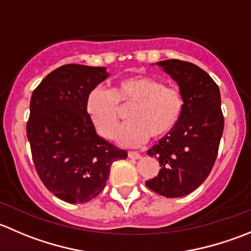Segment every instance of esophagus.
I'll use <instances>...</instances> for the list:
<instances>
[{"mask_svg": "<svg viewBox=\"0 0 251 251\" xmlns=\"http://www.w3.org/2000/svg\"><path fill=\"white\" fill-rule=\"evenodd\" d=\"M128 158L138 160V159H141V154L138 151H128Z\"/></svg>", "mask_w": 251, "mask_h": 251, "instance_id": "1", "label": "esophagus"}]
</instances>
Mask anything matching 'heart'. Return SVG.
Segmentation results:
<instances>
[{
  "label": "heart",
  "mask_w": 251,
  "mask_h": 251,
  "mask_svg": "<svg viewBox=\"0 0 251 251\" xmlns=\"http://www.w3.org/2000/svg\"><path fill=\"white\" fill-rule=\"evenodd\" d=\"M131 107L128 124L119 130L121 146L140 147L151 138L164 137L176 127L184 108V98L176 87L148 75H133L119 81L111 91L95 88L86 100V111L98 135L113 140L118 128L119 108Z\"/></svg>",
  "instance_id": "b5f03b06"
}]
</instances>
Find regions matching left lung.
<instances>
[{
	"instance_id": "1",
	"label": "left lung",
	"mask_w": 251,
	"mask_h": 251,
	"mask_svg": "<svg viewBox=\"0 0 251 251\" xmlns=\"http://www.w3.org/2000/svg\"><path fill=\"white\" fill-rule=\"evenodd\" d=\"M158 65L178 83L184 108L176 127L147 151L161 169L146 186L177 198L198 188L214 166L225 126L221 95L216 82L196 64L168 59Z\"/></svg>"
}]
</instances>
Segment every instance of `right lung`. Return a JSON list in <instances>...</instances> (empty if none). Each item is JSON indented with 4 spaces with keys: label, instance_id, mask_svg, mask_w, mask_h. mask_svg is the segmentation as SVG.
Returning a JSON list of instances; mask_svg holds the SVG:
<instances>
[{
    "label": "right lung",
    "instance_id": "right-lung-1",
    "mask_svg": "<svg viewBox=\"0 0 251 251\" xmlns=\"http://www.w3.org/2000/svg\"><path fill=\"white\" fill-rule=\"evenodd\" d=\"M107 77L105 68L65 64L32 92L26 135L35 169L48 191L67 203L96 198L111 164L127 158L97 135L86 111L90 92Z\"/></svg>",
    "mask_w": 251,
    "mask_h": 251
}]
</instances>
